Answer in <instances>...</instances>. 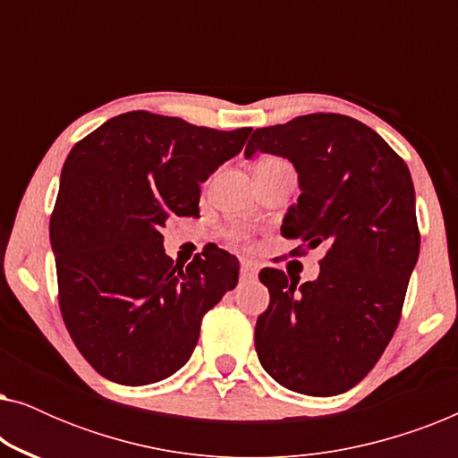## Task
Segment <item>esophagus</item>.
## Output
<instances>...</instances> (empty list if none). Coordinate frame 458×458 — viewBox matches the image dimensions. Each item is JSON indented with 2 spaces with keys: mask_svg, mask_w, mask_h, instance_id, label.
Segmentation results:
<instances>
[{
  "mask_svg": "<svg viewBox=\"0 0 458 458\" xmlns=\"http://www.w3.org/2000/svg\"><path fill=\"white\" fill-rule=\"evenodd\" d=\"M240 273H242L243 279H254L256 273H259V265H256L254 260H242Z\"/></svg>",
  "mask_w": 458,
  "mask_h": 458,
  "instance_id": "34e87169",
  "label": "esophagus"
}]
</instances>
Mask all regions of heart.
Here are the masks:
<instances>
[{
    "instance_id": "b5f03b06",
    "label": "heart",
    "mask_w": 458,
    "mask_h": 458,
    "mask_svg": "<svg viewBox=\"0 0 458 458\" xmlns=\"http://www.w3.org/2000/svg\"><path fill=\"white\" fill-rule=\"evenodd\" d=\"M273 162H284V160H279V158H262V160H259V165H273ZM256 165V166H259ZM237 240H242V235H237Z\"/></svg>"
}]
</instances>
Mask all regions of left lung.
I'll return each mask as SVG.
<instances>
[{"label":"left lung","instance_id":"1","mask_svg":"<svg viewBox=\"0 0 458 458\" xmlns=\"http://www.w3.org/2000/svg\"><path fill=\"white\" fill-rule=\"evenodd\" d=\"M254 152L298 171L302 193L281 235L325 248L315 281L260 271L271 302L256 321V352L287 390L335 396L371 371L403 315L421 243L409 166L373 129L334 112L256 129L246 158Z\"/></svg>","mask_w":458,"mask_h":458}]
</instances>
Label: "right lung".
Here are the masks:
<instances>
[{"label":"right lung","mask_w":458,"mask_h":458,"mask_svg":"<svg viewBox=\"0 0 458 458\" xmlns=\"http://www.w3.org/2000/svg\"><path fill=\"white\" fill-rule=\"evenodd\" d=\"M250 133L133 110L74 143L49 237L62 318L106 379L171 377L190 360L202 317L237 285L235 256L212 246L174 265L160 231L174 216L199 215V183L240 154Z\"/></svg>","instance_id":"right-lung-1"}]
</instances>
